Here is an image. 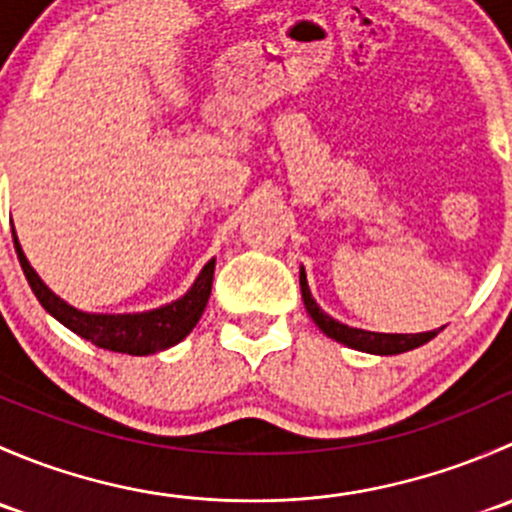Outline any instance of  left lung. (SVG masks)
<instances>
[{
    "label": "left lung",
    "instance_id": "left-lung-1",
    "mask_svg": "<svg viewBox=\"0 0 512 512\" xmlns=\"http://www.w3.org/2000/svg\"><path fill=\"white\" fill-rule=\"evenodd\" d=\"M299 287H302V299L304 307H307L309 317L317 322V327L322 329L327 337L337 339V342L347 344V347L359 349V352H369V354H401L409 352V349L421 347V344L431 342L436 337V332H423V334H379V332H364V329H354L347 327V324L337 322L329 314H324L319 309V304L314 302L312 294H309L307 287V277H304V270L299 272Z\"/></svg>",
    "mask_w": 512,
    "mask_h": 512
}]
</instances>
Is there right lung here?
<instances>
[{"label": "right lung", "mask_w": 512, "mask_h": 512, "mask_svg": "<svg viewBox=\"0 0 512 512\" xmlns=\"http://www.w3.org/2000/svg\"><path fill=\"white\" fill-rule=\"evenodd\" d=\"M14 247H17L19 265H22L24 275H27L29 280V287H32V292L41 302V307L49 314H54L64 327L71 329V332L89 339L96 347L111 349V352L146 356L178 344L180 339H185L193 332L198 319L203 317L210 289H213L215 260H210L208 265L203 267V272L198 275L195 285L190 287L188 294L180 297L178 302L165 304V307L143 314H86L69 307L64 299L56 297V294L39 280V275L32 270V265H29L27 257H24L22 247H19L17 235H14Z\"/></svg>", "instance_id": "add662e5"}]
</instances>
